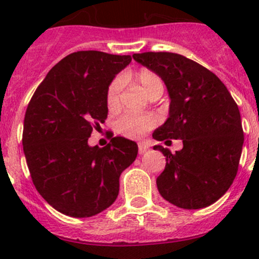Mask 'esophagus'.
<instances>
[{"instance_id":"obj_1","label":"esophagus","mask_w":259,"mask_h":259,"mask_svg":"<svg viewBox=\"0 0 259 259\" xmlns=\"http://www.w3.org/2000/svg\"><path fill=\"white\" fill-rule=\"evenodd\" d=\"M146 150H148V145L145 143H139L138 144V151H139V154H144Z\"/></svg>"}]
</instances>
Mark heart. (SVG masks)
Returning a JSON list of instances; mask_svg holds the SVG:
<instances>
[{"label":"heart","mask_w":259,"mask_h":259,"mask_svg":"<svg viewBox=\"0 0 259 259\" xmlns=\"http://www.w3.org/2000/svg\"><path fill=\"white\" fill-rule=\"evenodd\" d=\"M137 85H139L148 95L153 94L158 89H163V81L154 71L149 69H140L130 77ZM120 90L121 83L115 80L109 85L106 91V105L111 111H115L120 106ZM156 124V119L153 115H133L125 114L116 121V130L124 137L130 139H139L144 137L149 130Z\"/></svg>","instance_id":"b5f03b06"}]
</instances>
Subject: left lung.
<instances>
[{
    "label": "left lung",
    "instance_id": "obj_1",
    "mask_svg": "<svg viewBox=\"0 0 259 259\" xmlns=\"http://www.w3.org/2000/svg\"><path fill=\"white\" fill-rule=\"evenodd\" d=\"M133 57L163 79L170 96L168 120L153 138L183 140V149L174 154L154 146L166 156L156 178L159 193L183 209L213 204L238 171L244 140L238 105L217 75L183 55L143 52Z\"/></svg>",
    "mask_w": 259,
    "mask_h": 259
}]
</instances>
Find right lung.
I'll list each match as a JSON object with an SVG mask.
<instances>
[{
  "instance_id": "right-lung-1",
  "label": "right lung",
  "mask_w": 259,
  "mask_h": 259,
  "mask_svg": "<svg viewBox=\"0 0 259 259\" xmlns=\"http://www.w3.org/2000/svg\"><path fill=\"white\" fill-rule=\"evenodd\" d=\"M130 61V55L72 52L50 70L28 103L26 163L37 192L60 213L86 218L110 207L120 174L137 158V143L121 137L104 148L88 144L93 129L108 117L111 80Z\"/></svg>"
}]
</instances>
